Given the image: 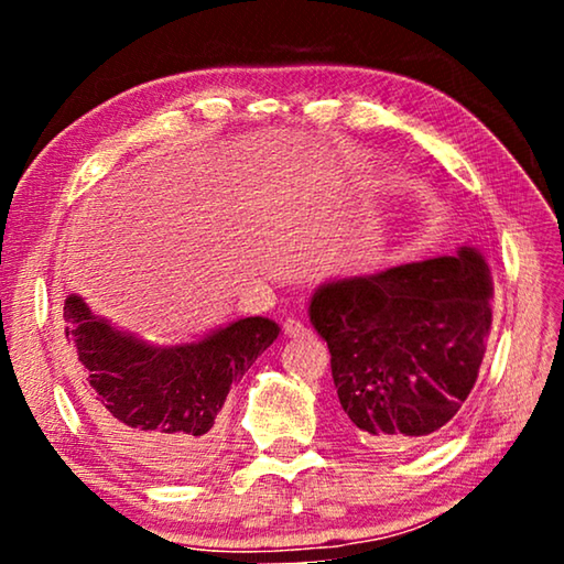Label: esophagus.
<instances>
[{"label":"esophagus","instance_id":"34e87169","mask_svg":"<svg viewBox=\"0 0 564 564\" xmlns=\"http://www.w3.org/2000/svg\"><path fill=\"white\" fill-rule=\"evenodd\" d=\"M283 330H285V336H289V338H301V336H308V333H311L308 328L303 326L301 321H295V318L285 321V323H283Z\"/></svg>","mask_w":564,"mask_h":564}]
</instances>
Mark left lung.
<instances>
[{"mask_svg": "<svg viewBox=\"0 0 564 564\" xmlns=\"http://www.w3.org/2000/svg\"><path fill=\"white\" fill-rule=\"evenodd\" d=\"M492 281L473 248L323 285L311 323L330 350L346 425L395 453L441 435L470 395L492 328Z\"/></svg>", "mask_w": 564, "mask_h": 564, "instance_id": "8db88e82", "label": "left lung"}]
</instances>
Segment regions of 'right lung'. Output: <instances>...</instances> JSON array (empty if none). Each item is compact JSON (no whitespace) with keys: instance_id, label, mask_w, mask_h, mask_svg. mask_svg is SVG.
Masks as SVG:
<instances>
[{"instance_id":"add662e5","label":"right lung","mask_w":564,"mask_h":564,"mask_svg":"<svg viewBox=\"0 0 564 564\" xmlns=\"http://www.w3.org/2000/svg\"><path fill=\"white\" fill-rule=\"evenodd\" d=\"M279 336L269 318H241L191 346L151 348L64 301L72 380L94 427L156 480L176 482L214 460L231 383Z\"/></svg>"}]
</instances>
